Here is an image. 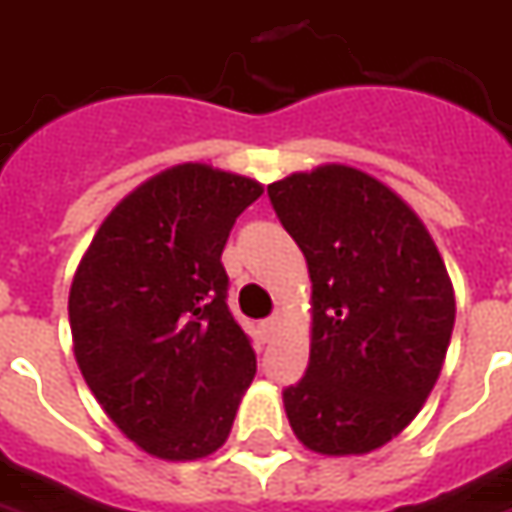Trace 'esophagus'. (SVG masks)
Listing matches in <instances>:
<instances>
[{"label":"esophagus","mask_w":512,"mask_h":512,"mask_svg":"<svg viewBox=\"0 0 512 512\" xmlns=\"http://www.w3.org/2000/svg\"><path fill=\"white\" fill-rule=\"evenodd\" d=\"M277 325H280V319H277V316H269V319H263V322H260V333H263V339H266V342L274 336Z\"/></svg>","instance_id":"obj_1"}]
</instances>
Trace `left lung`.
<instances>
[{"label":"left lung","mask_w":512,"mask_h":512,"mask_svg":"<svg viewBox=\"0 0 512 512\" xmlns=\"http://www.w3.org/2000/svg\"><path fill=\"white\" fill-rule=\"evenodd\" d=\"M308 260V370L283 389L294 434L316 454H367L398 437L443 370L454 291L423 221L387 184L347 165L269 184Z\"/></svg>","instance_id":"8db88e82"}]
</instances>
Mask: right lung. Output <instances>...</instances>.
<instances>
[{
    "instance_id": "right-lung-1",
    "label": "right lung",
    "mask_w": 512,
    "mask_h": 512,
    "mask_svg": "<svg viewBox=\"0 0 512 512\" xmlns=\"http://www.w3.org/2000/svg\"><path fill=\"white\" fill-rule=\"evenodd\" d=\"M260 193L255 179L176 165L111 210L75 271L78 367L117 429L159 460L224 446L255 378L221 252Z\"/></svg>"
}]
</instances>
